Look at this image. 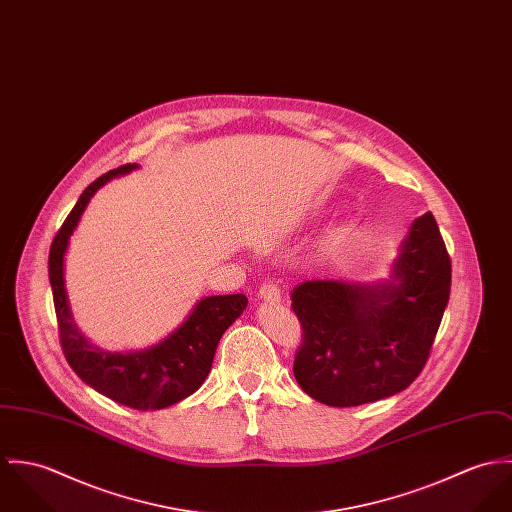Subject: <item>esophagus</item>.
<instances>
[{"label":"esophagus","instance_id":"obj_1","mask_svg":"<svg viewBox=\"0 0 512 512\" xmlns=\"http://www.w3.org/2000/svg\"><path fill=\"white\" fill-rule=\"evenodd\" d=\"M259 296H261L263 300H267V302H279V300H281V290H279L277 284L267 281V283L261 284Z\"/></svg>","mask_w":512,"mask_h":512}]
</instances>
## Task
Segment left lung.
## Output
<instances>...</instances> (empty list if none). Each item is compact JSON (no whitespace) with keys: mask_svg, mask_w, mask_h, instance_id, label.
Returning a JSON list of instances; mask_svg holds the SVG:
<instances>
[{"mask_svg":"<svg viewBox=\"0 0 512 512\" xmlns=\"http://www.w3.org/2000/svg\"><path fill=\"white\" fill-rule=\"evenodd\" d=\"M395 283L306 281L290 308L302 324L294 377L328 406H359L404 391L424 369L450 300L452 259L434 216L414 220Z\"/></svg>","mask_w":512,"mask_h":512,"instance_id":"8db88e82","label":"left lung"}]
</instances>
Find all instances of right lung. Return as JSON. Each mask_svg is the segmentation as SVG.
<instances>
[{
	"label": "right lung",
	"instance_id": "obj_1",
	"mask_svg": "<svg viewBox=\"0 0 512 512\" xmlns=\"http://www.w3.org/2000/svg\"><path fill=\"white\" fill-rule=\"evenodd\" d=\"M123 165L96 178L78 198L53 239L49 281L57 312L58 336L72 371L92 389L135 410H161L200 389L210 373L218 341L247 306L243 294L202 298L186 322L167 340L133 353H108L90 345L72 322L64 290V253L68 237L80 222L90 198L117 174L133 171Z\"/></svg>",
	"mask_w": 512,
	"mask_h": 512
}]
</instances>
